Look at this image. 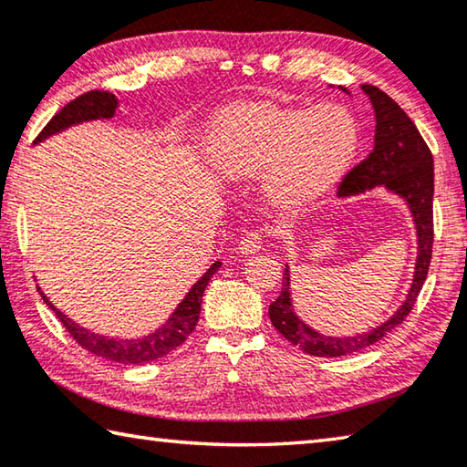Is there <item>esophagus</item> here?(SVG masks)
Segmentation results:
<instances>
[{
    "mask_svg": "<svg viewBox=\"0 0 467 467\" xmlns=\"http://www.w3.org/2000/svg\"><path fill=\"white\" fill-rule=\"evenodd\" d=\"M263 247V234L257 231H249L241 236L239 241V251L243 255H253Z\"/></svg>",
    "mask_w": 467,
    "mask_h": 467,
    "instance_id": "34e87169",
    "label": "esophagus"
}]
</instances>
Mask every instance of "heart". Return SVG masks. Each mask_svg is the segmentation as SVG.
Returning <instances> with one entry per match:
<instances>
[{
  "label": "heart",
  "instance_id": "b5f03b06",
  "mask_svg": "<svg viewBox=\"0 0 467 467\" xmlns=\"http://www.w3.org/2000/svg\"><path fill=\"white\" fill-rule=\"evenodd\" d=\"M359 126L343 106H247L228 114L210 142V161L228 177L269 169L267 190L284 204L302 202L345 171Z\"/></svg>",
  "mask_w": 467,
  "mask_h": 467
}]
</instances>
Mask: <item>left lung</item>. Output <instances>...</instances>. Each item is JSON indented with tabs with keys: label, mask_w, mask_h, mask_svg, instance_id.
Masks as SVG:
<instances>
[{
	"label": "left lung",
	"mask_w": 467,
	"mask_h": 467,
	"mask_svg": "<svg viewBox=\"0 0 467 467\" xmlns=\"http://www.w3.org/2000/svg\"><path fill=\"white\" fill-rule=\"evenodd\" d=\"M363 91L368 93L376 109V145L366 159L359 161L343 177L338 183V196L361 193L376 185H386L388 190L400 193L409 202L419 233L417 271H414L412 287L406 296V302L396 310L392 318L366 335L335 338L315 333L296 317L290 298V277H287L290 271L285 267L282 292L275 302L269 304L271 325L292 345L300 347L304 353L315 355V358H341V355L361 351L400 325L410 315L414 302L419 298L429 274L431 255H433V155L409 114L388 93L376 86H363Z\"/></svg>",
	"instance_id": "1"
}]
</instances>
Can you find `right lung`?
I'll return each mask as SVG.
<instances>
[{
  "label": "right lung",
  "mask_w": 467,
  "mask_h": 467,
  "mask_svg": "<svg viewBox=\"0 0 467 467\" xmlns=\"http://www.w3.org/2000/svg\"><path fill=\"white\" fill-rule=\"evenodd\" d=\"M116 109H118V99L114 93L101 91V89L88 91L58 109V112L47 122L45 129L40 130L36 140L47 139L50 134H55L58 130L67 129V126L78 124L83 120L112 118L116 114ZM218 267L220 263H214V265L202 275L200 282L192 287L190 294L185 296V300L177 306L171 318L167 320V325H163L145 338H130V341L129 338H120V341H118V338H108L96 333H89V330L75 325L73 320L67 318L63 312H58L53 304L47 300L45 294L40 292V296L42 300L55 310V315L63 322L67 333H69L75 338V343L81 345L83 349H88L93 355H99V358H106L109 361L130 363V366L134 363V366H140V363L155 361L159 358H163V355L171 353L193 333V328H196L198 318H200V310H202V296H204L210 277L216 274Z\"/></svg>",
  "instance_id": "obj_1"
}]
</instances>
